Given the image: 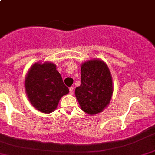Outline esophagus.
<instances>
[{
	"mask_svg": "<svg viewBox=\"0 0 155 155\" xmlns=\"http://www.w3.org/2000/svg\"><path fill=\"white\" fill-rule=\"evenodd\" d=\"M69 93H70L71 94H74V87H69Z\"/></svg>",
	"mask_w": 155,
	"mask_h": 155,
	"instance_id": "1",
	"label": "esophagus"
}]
</instances>
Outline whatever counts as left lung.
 I'll list each match as a JSON object with an SVG mask.
<instances>
[{
    "label": "left lung",
    "instance_id": "1",
    "mask_svg": "<svg viewBox=\"0 0 155 155\" xmlns=\"http://www.w3.org/2000/svg\"><path fill=\"white\" fill-rule=\"evenodd\" d=\"M81 78L75 95L82 110L91 115L100 113L109 104L113 93L108 68L100 60L84 62L81 65Z\"/></svg>",
    "mask_w": 155,
    "mask_h": 155
}]
</instances>
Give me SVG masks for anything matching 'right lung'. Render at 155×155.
<instances>
[{"label": "right lung", "instance_id": "add662e5", "mask_svg": "<svg viewBox=\"0 0 155 155\" xmlns=\"http://www.w3.org/2000/svg\"><path fill=\"white\" fill-rule=\"evenodd\" d=\"M25 88L32 105L47 114L54 111L62 96L69 92L56 65L48 62L32 65L25 79Z\"/></svg>", "mask_w": 155, "mask_h": 155}]
</instances>
